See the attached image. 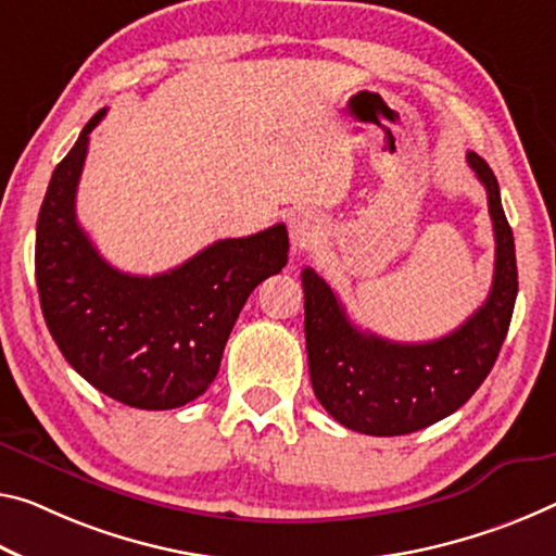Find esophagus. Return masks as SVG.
Segmentation results:
<instances>
[{"instance_id": "esophagus-1", "label": "esophagus", "mask_w": 556, "mask_h": 556, "mask_svg": "<svg viewBox=\"0 0 556 556\" xmlns=\"http://www.w3.org/2000/svg\"><path fill=\"white\" fill-rule=\"evenodd\" d=\"M289 235H292L294 250H306V247L314 244L316 235H319V219L312 213H296L289 219Z\"/></svg>"}]
</instances>
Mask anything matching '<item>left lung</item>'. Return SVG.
<instances>
[{"mask_svg":"<svg viewBox=\"0 0 556 556\" xmlns=\"http://www.w3.org/2000/svg\"><path fill=\"white\" fill-rule=\"evenodd\" d=\"M468 163L488 190L495 277L484 304L447 337L399 343L361 331L312 267L302 271L304 333L316 399L341 426L366 435H405L451 416L495 366L517 299L515 237L500 185L478 153Z\"/></svg>","mask_w":556,"mask_h":556,"instance_id":"1","label":"left lung"}]
</instances>
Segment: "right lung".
Returning a JSON list of instances; mask_svg holds the SVG:
<instances>
[{
    "label": "right lung",
    "mask_w": 556,
    "mask_h": 556,
    "mask_svg": "<svg viewBox=\"0 0 556 556\" xmlns=\"http://www.w3.org/2000/svg\"><path fill=\"white\" fill-rule=\"evenodd\" d=\"M103 116L86 123L41 202L34 269L43 321L93 389L130 408H180L215 381L247 296L287 264V227L217 240L155 277L111 267L76 219L88 136Z\"/></svg>",
    "instance_id": "right-lung-1"
}]
</instances>
